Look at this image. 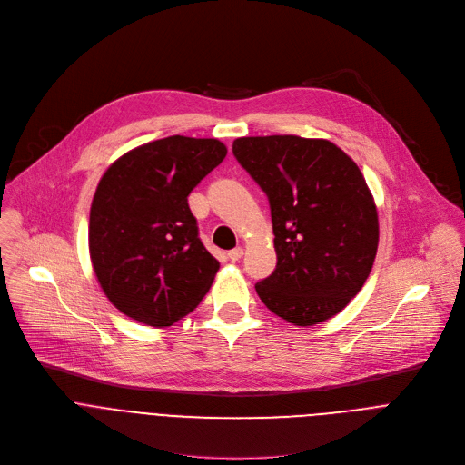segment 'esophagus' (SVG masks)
Here are the masks:
<instances>
[{
    "label": "esophagus",
    "instance_id": "esophagus-1",
    "mask_svg": "<svg viewBox=\"0 0 465 465\" xmlns=\"http://www.w3.org/2000/svg\"><path fill=\"white\" fill-rule=\"evenodd\" d=\"M241 256H242V249H241V247H237V249H233V251H230V252H228V258H230L232 262L241 260Z\"/></svg>",
    "mask_w": 465,
    "mask_h": 465
}]
</instances>
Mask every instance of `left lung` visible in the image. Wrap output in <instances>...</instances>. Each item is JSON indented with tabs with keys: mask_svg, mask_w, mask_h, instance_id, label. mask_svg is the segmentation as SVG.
<instances>
[{
	"mask_svg": "<svg viewBox=\"0 0 465 465\" xmlns=\"http://www.w3.org/2000/svg\"><path fill=\"white\" fill-rule=\"evenodd\" d=\"M237 162L267 193L277 267L256 284L260 300L294 326L343 311L368 281L379 216L360 167L328 139L239 137Z\"/></svg>",
	"mask_w": 465,
	"mask_h": 465,
	"instance_id": "obj_1",
	"label": "left lung"
}]
</instances>
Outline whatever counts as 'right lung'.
<instances>
[{"instance_id":"obj_1","label":"right lung","mask_w":465,"mask_h":465,"mask_svg":"<svg viewBox=\"0 0 465 465\" xmlns=\"http://www.w3.org/2000/svg\"><path fill=\"white\" fill-rule=\"evenodd\" d=\"M228 154L218 139L171 135L114 160L95 188L88 249L107 300L165 328L209 292L218 260L198 237L188 193Z\"/></svg>"}]
</instances>
